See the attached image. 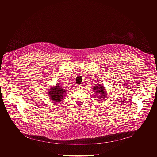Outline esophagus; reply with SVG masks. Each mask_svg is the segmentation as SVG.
I'll use <instances>...</instances> for the list:
<instances>
[{"mask_svg":"<svg viewBox=\"0 0 157 157\" xmlns=\"http://www.w3.org/2000/svg\"><path fill=\"white\" fill-rule=\"evenodd\" d=\"M82 85H77V89L80 90V89H82Z\"/></svg>","mask_w":157,"mask_h":157,"instance_id":"esophagus-1","label":"esophagus"}]
</instances>
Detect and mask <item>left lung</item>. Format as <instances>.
Listing matches in <instances>:
<instances>
[{"label":"left lung","instance_id":"8db88e82","mask_svg":"<svg viewBox=\"0 0 157 157\" xmlns=\"http://www.w3.org/2000/svg\"><path fill=\"white\" fill-rule=\"evenodd\" d=\"M92 90H94V92H95V95H97L98 98H103V100L104 98H106V90L103 87V86L101 85H96L92 88Z\"/></svg>","mask_w":157,"mask_h":157}]
</instances>
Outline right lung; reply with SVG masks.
Segmentation results:
<instances>
[{"label":"right lung","instance_id":"add662e5","mask_svg":"<svg viewBox=\"0 0 157 157\" xmlns=\"http://www.w3.org/2000/svg\"><path fill=\"white\" fill-rule=\"evenodd\" d=\"M67 90L63 89L60 85H57L54 87H51L48 92L49 96L53 103H59L63 100Z\"/></svg>","mask_w":157,"mask_h":157}]
</instances>
